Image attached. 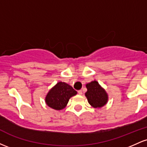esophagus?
Listing matches in <instances>:
<instances>
[{
  "mask_svg": "<svg viewBox=\"0 0 147 147\" xmlns=\"http://www.w3.org/2000/svg\"><path fill=\"white\" fill-rule=\"evenodd\" d=\"M78 94H79V95H82V90H79L78 91Z\"/></svg>",
  "mask_w": 147,
  "mask_h": 147,
  "instance_id": "34e87169",
  "label": "esophagus"
}]
</instances>
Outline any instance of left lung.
Masks as SVG:
<instances>
[{
    "mask_svg": "<svg viewBox=\"0 0 147 147\" xmlns=\"http://www.w3.org/2000/svg\"><path fill=\"white\" fill-rule=\"evenodd\" d=\"M87 92L86 97L91 106L95 108H100L106 104L108 95L106 91L99 86L96 81L86 84Z\"/></svg>",
    "mask_w": 147,
    "mask_h": 147,
    "instance_id": "1",
    "label": "left lung"
}]
</instances>
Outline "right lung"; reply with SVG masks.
Segmentation results:
<instances>
[{
  "instance_id": "add662e5",
  "label": "right lung",
  "mask_w": 147,
  "mask_h": 147,
  "mask_svg": "<svg viewBox=\"0 0 147 147\" xmlns=\"http://www.w3.org/2000/svg\"><path fill=\"white\" fill-rule=\"evenodd\" d=\"M77 94V91L65 82H59L49 91L45 97L48 106L55 110H61L68 104L69 99Z\"/></svg>"
}]
</instances>
